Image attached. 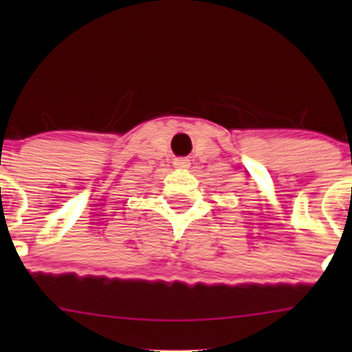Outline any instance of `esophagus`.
Masks as SVG:
<instances>
[{
    "instance_id": "esophagus-1",
    "label": "esophagus",
    "mask_w": 352,
    "mask_h": 352,
    "mask_svg": "<svg viewBox=\"0 0 352 352\" xmlns=\"http://www.w3.org/2000/svg\"><path fill=\"white\" fill-rule=\"evenodd\" d=\"M177 168H188L190 167V160L188 159H177L175 162H173Z\"/></svg>"
}]
</instances>
